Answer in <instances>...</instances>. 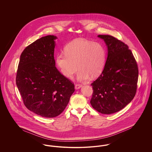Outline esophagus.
<instances>
[{
    "label": "esophagus",
    "instance_id": "34e87169",
    "mask_svg": "<svg viewBox=\"0 0 152 152\" xmlns=\"http://www.w3.org/2000/svg\"><path fill=\"white\" fill-rule=\"evenodd\" d=\"M81 87H82V85H81V84H75V89H80Z\"/></svg>",
    "mask_w": 152,
    "mask_h": 152
}]
</instances>
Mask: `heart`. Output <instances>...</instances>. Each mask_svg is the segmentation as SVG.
I'll return each instance as SVG.
<instances>
[{"instance_id":"1","label":"heart","mask_w":152,"mask_h":152,"mask_svg":"<svg viewBox=\"0 0 152 152\" xmlns=\"http://www.w3.org/2000/svg\"><path fill=\"white\" fill-rule=\"evenodd\" d=\"M65 53H58L56 62L62 74L68 78L80 69L79 80H87L89 76L94 78L103 70L106 52L103 45L86 39H77L66 45ZM78 66H77V65Z\"/></svg>"}]
</instances>
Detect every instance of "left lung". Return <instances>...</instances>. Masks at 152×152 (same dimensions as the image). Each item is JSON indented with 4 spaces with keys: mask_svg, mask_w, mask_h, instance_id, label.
Listing matches in <instances>:
<instances>
[{
    "mask_svg": "<svg viewBox=\"0 0 152 152\" xmlns=\"http://www.w3.org/2000/svg\"><path fill=\"white\" fill-rule=\"evenodd\" d=\"M108 47V57L100 76L91 85V104L102 114H112L124 108L136 94L138 69L128 46L108 35H99Z\"/></svg>",
    "mask_w": 152,
    "mask_h": 152,
    "instance_id": "obj_1",
    "label": "left lung"
}]
</instances>
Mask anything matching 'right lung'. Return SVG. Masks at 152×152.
Segmentation results:
<instances>
[{"label":"right lung","instance_id":"obj_1","mask_svg":"<svg viewBox=\"0 0 152 152\" xmlns=\"http://www.w3.org/2000/svg\"><path fill=\"white\" fill-rule=\"evenodd\" d=\"M53 35L44 36L22 52L16 83L24 105L39 116L61 114L75 91L74 84L55 66Z\"/></svg>","mask_w":152,"mask_h":152}]
</instances>
